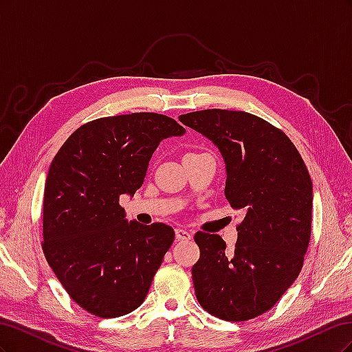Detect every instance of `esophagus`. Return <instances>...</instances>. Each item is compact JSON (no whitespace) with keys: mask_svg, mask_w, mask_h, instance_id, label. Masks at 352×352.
<instances>
[{"mask_svg":"<svg viewBox=\"0 0 352 352\" xmlns=\"http://www.w3.org/2000/svg\"><path fill=\"white\" fill-rule=\"evenodd\" d=\"M176 239L177 241H189L190 238H192V235H190V233L186 230V229H176Z\"/></svg>","mask_w":352,"mask_h":352,"instance_id":"1","label":"esophagus"}]
</instances>
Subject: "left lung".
<instances>
[{
	"label": "left lung",
	"instance_id": "obj_1",
	"mask_svg": "<svg viewBox=\"0 0 352 352\" xmlns=\"http://www.w3.org/2000/svg\"><path fill=\"white\" fill-rule=\"evenodd\" d=\"M179 119L219 146L226 199L245 212L232 257L219 235L195 233L197 300L221 320H250L269 311L302 269L311 238L310 173L285 132L258 116L211 109Z\"/></svg>",
	"mask_w": 352,
	"mask_h": 352
}]
</instances>
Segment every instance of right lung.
I'll list each match as a JSON object with an SVG mask.
<instances>
[{
	"mask_svg": "<svg viewBox=\"0 0 352 352\" xmlns=\"http://www.w3.org/2000/svg\"><path fill=\"white\" fill-rule=\"evenodd\" d=\"M185 127L158 113L101 117L74 131L50 166L42 251L72 300L101 318L136 310L175 230L127 223L120 195L144 184L160 141Z\"/></svg>",
	"mask_w": 352,
	"mask_h": 352,
	"instance_id": "add662e5",
	"label": "right lung"
}]
</instances>
